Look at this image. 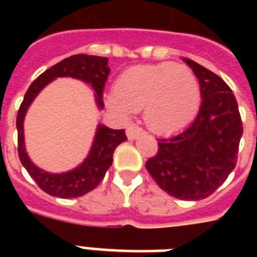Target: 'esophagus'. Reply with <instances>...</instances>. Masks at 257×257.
<instances>
[{
	"label": "esophagus",
	"mask_w": 257,
	"mask_h": 257,
	"mask_svg": "<svg viewBox=\"0 0 257 257\" xmlns=\"http://www.w3.org/2000/svg\"><path fill=\"white\" fill-rule=\"evenodd\" d=\"M142 134H143L142 128H139L138 125H134V123L126 128V136H128L129 140H136Z\"/></svg>",
	"instance_id": "34e87169"
}]
</instances>
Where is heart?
Returning a JSON list of instances; mask_svg holds the SVG:
<instances>
[{
    "mask_svg": "<svg viewBox=\"0 0 257 257\" xmlns=\"http://www.w3.org/2000/svg\"><path fill=\"white\" fill-rule=\"evenodd\" d=\"M108 108L131 118L145 108L147 126L158 135H173L193 122L201 106V88L194 73L175 63L135 66L123 71L115 89L106 95Z\"/></svg>",
    "mask_w": 257,
    "mask_h": 257,
    "instance_id": "obj_1",
    "label": "heart"
}]
</instances>
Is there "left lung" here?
<instances>
[{"label": "left lung", "mask_w": 257, "mask_h": 257, "mask_svg": "<svg viewBox=\"0 0 257 257\" xmlns=\"http://www.w3.org/2000/svg\"><path fill=\"white\" fill-rule=\"evenodd\" d=\"M183 62L198 78L199 111L182 132L158 140L157 156L146 168L169 195L198 201L209 197L234 171L242 122L228 85L201 64L187 58Z\"/></svg>", "instance_id": "left-lung-1"}]
</instances>
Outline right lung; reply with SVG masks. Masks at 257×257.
Wrapping results in <instances>:
<instances>
[{
  "mask_svg": "<svg viewBox=\"0 0 257 257\" xmlns=\"http://www.w3.org/2000/svg\"><path fill=\"white\" fill-rule=\"evenodd\" d=\"M110 74L108 59L92 55H73L70 58L59 62L30 85L20 104L16 128H18V151L22 165L26 168L31 178L36 180L40 189L44 190L52 197L59 198H77L89 193L97 187L101 179L104 178L107 169L111 167L112 154L118 145L126 140L123 129H111L99 123L96 128L95 138L90 146V150L84 161L78 167L70 169L67 172L53 173L38 168L31 161L26 151L25 145V117L29 107L34 101L38 93L48 84L60 77L79 79L89 84L95 90V101L99 110L104 108L103 103V89L107 77Z\"/></svg>",
  "mask_w": 257,
  "mask_h": 257,
  "instance_id": "1",
  "label": "right lung"
}]
</instances>
